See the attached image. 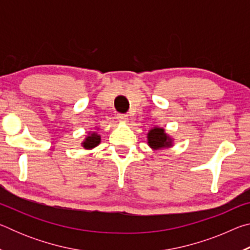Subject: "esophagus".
I'll return each mask as SVG.
<instances>
[{
  "instance_id": "obj_1",
  "label": "esophagus",
  "mask_w": 250,
  "mask_h": 250,
  "mask_svg": "<svg viewBox=\"0 0 250 250\" xmlns=\"http://www.w3.org/2000/svg\"><path fill=\"white\" fill-rule=\"evenodd\" d=\"M117 119L119 120L120 122H128L129 118H128V116H126V115H122V113H119V115L117 116Z\"/></svg>"
}]
</instances>
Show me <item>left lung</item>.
I'll return each instance as SVG.
<instances>
[{
	"label": "left lung",
	"instance_id": "1",
	"mask_svg": "<svg viewBox=\"0 0 250 250\" xmlns=\"http://www.w3.org/2000/svg\"><path fill=\"white\" fill-rule=\"evenodd\" d=\"M147 145L154 151H160L163 149H168L173 146V139L166 133V130L159 126L152 128L147 132Z\"/></svg>",
	"mask_w": 250,
	"mask_h": 250
}]
</instances>
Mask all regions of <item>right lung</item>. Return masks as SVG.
Returning a JSON list of instances; mask_svg holds the SVG:
<instances>
[{"label":"right lung","mask_w":250,"mask_h":250,"mask_svg":"<svg viewBox=\"0 0 250 250\" xmlns=\"http://www.w3.org/2000/svg\"><path fill=\"white\" fill-rule=\"evenodd\" d=\"M101 137L97 132H89V134L84 138V140L82 142V146L86 150L94 149L97 146L100 145Z\"/></svg>","instance_id":"right-lung-1"}]
</instances>
